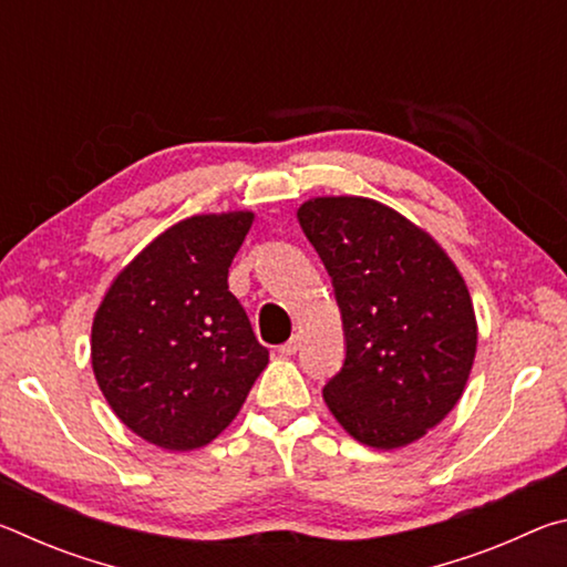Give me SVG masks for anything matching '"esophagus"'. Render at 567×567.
<instances>
[{
	"label": "esophagus",
	"mask_w": 567,
	"mask_h": 567,
	"mask_svg": "<svg viewBox=\"0 0 567 567\" xmlns=\"http://www.w3.org/2000/svg\"><path fill=\"white\" fill-rule=\"evenodd\" d=\"M277 350H280V354H285V358H292V354L300 350V334H292V338L287 340L285 344H280Z\"/></svg>",
	"instance_id": "obj_1"
}]
</instances>
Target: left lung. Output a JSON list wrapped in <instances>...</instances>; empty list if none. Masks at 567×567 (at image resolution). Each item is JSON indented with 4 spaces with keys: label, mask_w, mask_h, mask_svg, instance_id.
Listing matches in <instances>:
<instances>
[{
    "label": "left lung",
    "mask_w": 567,
    "mask_h": 567,
    "mask_svg": "<svg viewBox=\"0 0 567 567\" xmlns=\"http://www.w3.org/2000/svg\"><path fill=\"white\" fill-rule=\"evenodd\" d=\"M297 219L332 277L348 342L324 402L362 445L415 443L457 405L473 370L463 275L425 229L375 199L312 197Z\"/></svg>",
    "instance_id": "obj_1"
}]
</instances>
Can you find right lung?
Returning a JSON list of instances; mask_svg holds the SVG:
<instances>
[{"instance_id":"right-lung-1","label":"right lung","mask_w":567,"mask_h":567,"mask_svg":"<svg viewBox=\"0 0 567 567\" xmlns=\"http://www.w3.org/2000/svg\"><path fill=\"white\" fill-rule=\"evenodd\" d=\"M252 219L237 209L172 225L114 277L94 312L97 385L152 445L185 453L213 443L270 362L227 285Z\"/></svg>"}]
</instances>
